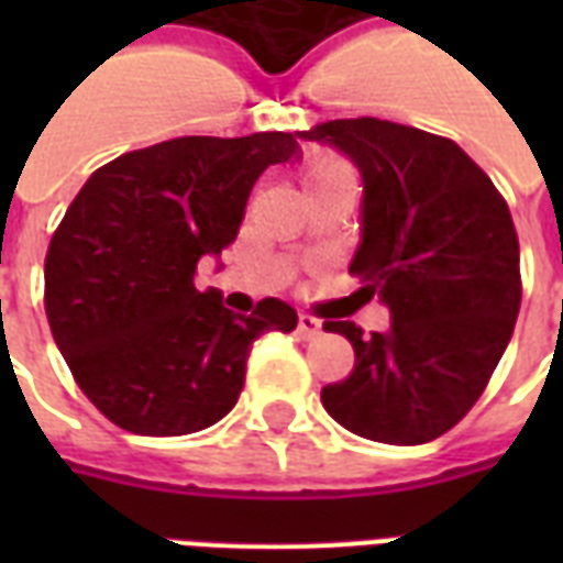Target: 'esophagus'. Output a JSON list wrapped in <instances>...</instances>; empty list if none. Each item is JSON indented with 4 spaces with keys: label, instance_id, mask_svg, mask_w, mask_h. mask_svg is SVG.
<instances>
[{
    "label": "esophagus",
    "instance_id": "34e87169",
    "mask_svg": "<svg viewBox=\"0 0 563 563\" xmlns=\"http://www.w3.org/2000/svg\"><path fill=\"white\" fill-rule=\"evenodd\" d=\"M319 331H322V322H319L317 317L298 313V334H301V338H317Z\"/></svg>",
    "mask_w": 563,
    "mask_h": 563
}]
</instances>
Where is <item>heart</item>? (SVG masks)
<instances>
[{
	"mask_svg": "<svg viewBox=\"0 0 563 563\" xmlns=\"http://www.w3.org/2000/svg\"><path fill=\"white\" fill-rule=\"evenodd\" d=\"M334 168H343V165H334V162H329V165H313V168L307 172V184H310V180H317V177H322V174L334 172Z\"/></svg>",
	"mask_w": 563,
	"mask_h": 563,
	"instance_id": "heart-1",
	"label": "heart"
}]
</instances>
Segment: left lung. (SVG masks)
Here are the masks:
<instances>
[{"label": "left lung", "mask_w": 563, "mask_h": 563, "mask_svg": "<svg viewBox=\"0 0 563 563\" xmlns=\"http://www.w3.org/2000/svg\"><path fill=\"white\" fill-rule=\"evenodd\" d=\"M298 139L358 165L362 244L350 274L391 310V329L350 338V377L322 389L334 422L416 446L459 424L495 374L521 305L519 234L492 177L455 144L377 117L329 120Z\"/></svg>", "instance_id": "8db88e82"}]
</instances>
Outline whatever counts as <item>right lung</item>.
<instances>
[{
  "instance_id": "1",
  "label": "right lung",
  "mask_w": 563,
  "mask_h": 563,
  "mask_svg": "<svg viewBox=\"0 0 563 563\" xmlns=\"http://www.w3.org/2000/svg\"><path fill=\"white\" fill-rule=\"evenodd\" d=\"M295 153L292 132L162 141L92 172L68 205L44 258V310L80 391L123 431L220 422L253 341L298 325L277 298L241 317L196 289L198 258L238 238L258 174Z\"/></svg>"
}]
</instances>
